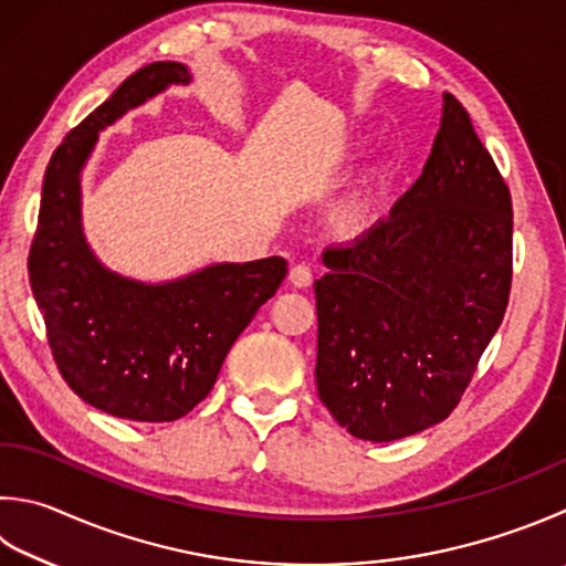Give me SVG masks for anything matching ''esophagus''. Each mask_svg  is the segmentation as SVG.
<instances>
[{
  "label": "esophagus",
  "mask_w": 566,
  "mask_h": 566,
  "mask_svg": "<svg viewBox=\"0 0 566 566\" xmlns=\"http://www.w3.org/2000/svg\"><path fill=\"white\" fill-rule=\"evenodd\" d=\"M287 281H291L295 287H307V285L313 283V271H311V265H305V263H297V265H293L291 273H287Z\"/></svg>",
  "instance_id": "obj_1"
}]
</instances>
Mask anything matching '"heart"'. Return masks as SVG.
Wrapping results in <instances>:
<instances>
[{
  "label": "heart",
  "instance_id": "1",
  "mask_svg": "<svg viewBox=\"0 0 566 566\" xmlns=\"http://www.w3.org/2000/svg\"><path fill=\"white\" fill-rule=\"evenodd\" d=\"M361 221H365V207L361 205H352L343 214V223L347 229H357Z\"/></svg>",
  "mask_w": 566,
  "mask_h": 566
}]
</instances>
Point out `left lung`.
<instances>
[{
    "label": "left lung",
    "instance_id": "obj_1",
    "mask_svg": "<svg viewBox=\"0 0 566 566\" xmlns=\"http://www.w3.org/2000/svg\"><path fill=\"white\" fill-rule=\"evenodd\" d=\"M323 261L319 401L375 443L443 421L503 323L513 285V199L451 93L421 177L387 219L325 249Z\"/></svg>",
    "mask_w": 566,
    "mask_h": 566
}]
</instances>
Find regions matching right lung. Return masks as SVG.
I'll return each mask as SVG.
<instances>
[{
  "mask_svg": "<svg viewBox=\"0 0 566 566\" xmlns=\"http://www.w3.org/2000/svg\"><path fill=\"white\" fill-rule=\"evenodd\" d=\"M175 83H189L182 63H147L63 137L29 251L31 293L63 381L91 407L147 423L175 421L207 399L231 345L287 273L285 259L271 255L145 285L95 261L81 231L85 157L105 125Z\"/></svg>",
  "mask_w": 566,
  "mask_h": 566,
  "instance_id": "obj_1",
  "label": "right lung"
}]
</instances>
